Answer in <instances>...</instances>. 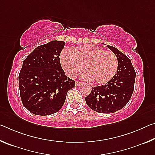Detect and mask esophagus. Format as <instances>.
Wrapping results in <instances>:
<instances>
[{
  "label": "esophagus",
  "mask_w": 155,
  "mask_h": 155,
  "mask_svg": "<svg viewBox=\"0 0 155 155\" xmlns=\"http://www.w3.org/2000/svg\"><path fill=\"white\" fill-rule=\"evenodd\" d=\"M81 84V82H80V81H75V85H77V86L80 85Z\"/></svg>",
  "instance_id": "obj_1"
}]
</instances>
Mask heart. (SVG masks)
<instances>
[{"label": "heart", "instance_id": "obj_1", "mask_svg": "<svg viewBox=\"0 0 155 155\" xmlns=\"http://www.w3.org/2000/svg\"><path fill=\"white\" fill-rule=\"evenodd\" d=\"M59 58L70 77H77L85 68L83 77L96 84L108 83L118 68V59L114 52L92 44L74 48L71 52L65 49Z\"/></svg>", "mask_w": 155, "mask_h": 155}]
</instances>
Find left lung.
<instances>
[{
	"instance_id": "1",
	"label": "left lung",
	"mask_w": 155,
	"mask_h": 155,
	"mask_svg": "<svg viewBox=\"0 0 155 155\" xmlns=\"http://www.w3.org/2000/svg\"><path fill=\"white\" fill-rule=\"evenodd\" d=\"M107 47L118 59L116 74L105 85L91 87V93L85 98L88 107L101 114L117 111L128 103L134 90L136 76L130 59L115 47Z\"/></svg>"
}]
</instances>
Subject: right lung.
<instances>
[{"label":"right lung","instance_id":"1","mask_svg":"<svg viewBox=\"0 0 155 155\" xmlns=\"http://www.w3.org/2000/svg\"><path fill=\"white\" fill-rule=\"evenodd\" d=\"M65 43L52 41L39 46L23 61L19 77L21 101L33 114L48 115L59 111L75 81L65 76L59 55Z\"/></svg>","mask_w":155,"mask_h":155}]
</instances>
